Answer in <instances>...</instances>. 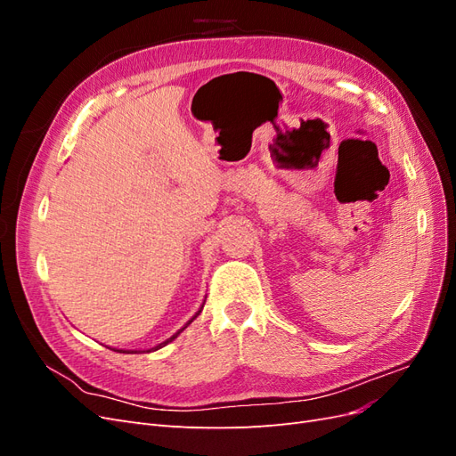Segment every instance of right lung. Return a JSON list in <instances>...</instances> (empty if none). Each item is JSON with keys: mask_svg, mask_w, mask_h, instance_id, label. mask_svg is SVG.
I'll return each mask as SVG.
<instances>
[{"mask_svg": "<svg viewBox=\"0 0 456 456\" xmlns=\"http://www.w3.org/2000/svg\"><path fill=\"white\" fill-rule=\"evenodd\" d=\"M201 310H203V306H201V308H200V310H198V312H196V315H194V317H191V320H190V322H188V323H186V325H184V327H183V329H181V330H176V333H175V335H173V337H171V338H167V340H165V342H161V344H158V346H156V348H151V350H159V348H163V346H165V344H169V342H171V340H175V338H176V337H178V335H181V333H183V330H184V329H186V327H188V325H190V323H191V322H194V320H196V317H198V315H200V312H201ZM148 352H150V350H148Z\"/></svg>", "mask_w": 456, "mask_h": 456, "instance_id": "1", "label": "right lung"}]
</instances>
